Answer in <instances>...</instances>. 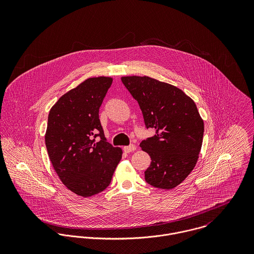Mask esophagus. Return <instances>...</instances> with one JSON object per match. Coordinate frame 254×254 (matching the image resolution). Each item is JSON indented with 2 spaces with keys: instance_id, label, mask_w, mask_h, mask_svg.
Wrapping results in <instances>:
<instances>
[{
  "instance_id": "obj_1",
  "label": "esophagus",
  "mask_w": 254,
  "mask_h": 254,
  "mask_svg": "<svg viewBox=\"0 0 254 254\" xmlns=\"http://www.w3.org/2000/svg\"><path fill=\"white\" fill-rule=\"evenodd\" d=\"M136 148H137V147H136V145H126V146L123 147V149H124L125 152H132V151L136 150Z\"/></svg>"
}]
</instances>
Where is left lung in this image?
<instances>
[{"label":"left lung","instance_id":"1","mask_svg":"<svg viewBox=\"0 0 254 254\" xmlns=\"http://www.w3.org/2000/svg\"><path fill=\"white\" fill-rule=\"evenodd\" d=\"M122 83L138 102L145 127L155 130L140 146L150 156L146 183L171 190L194 168L204 124L194 102L179 88L148 76H124Z\"/></svg>","mask_w":254,"mask_h":254}]
</instances>
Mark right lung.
Instances as JSON below:
<instances>
[{"instance_id":"add662e5","label":"right lung","mask_w":254,"mask_h":254,"mask_svg":"<svg viewBox=\"0 0 254 254\" xmlns=\"http://www.w3.org/2000/svg\"><path fill=\"white\" fill-rule=\"evenodd\" d=\"M112 84L111 77H93L70 90L53 106L45 142L61 181L83 197L109 187L122 149L107 142L99 109ZM101 140L95 143V138Z\"/></svg>"}]
</instances>
